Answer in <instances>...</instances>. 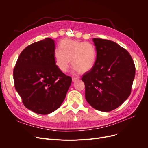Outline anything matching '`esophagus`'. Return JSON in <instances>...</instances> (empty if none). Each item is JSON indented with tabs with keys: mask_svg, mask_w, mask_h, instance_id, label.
I'll return each mask as SVG.
<instances>
[{
	"mask_svg": "<svg viewBox=\"0 0 148 148\" xmlns=\"http://www.w3.org/2000/svg\"><path fill=\"white\" fill-rule=\"evenodd\" d=\"M79 80V77H72V80L73 82H75V81H77Z\"/></svg>",
	"mask_w": 148,
	"mask_h": 148,
	"instance_id": "1",
	"label": "esophagus"
}]
</instances>
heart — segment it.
I'll return each mask as SVG.
<instances>
[{"label": "heart", "mask_w": 148, "mask_h": 148, "mask_svg": "<svg viewBox=\"0 0 148 148\" xmlns=\"http://www.w3.org/2000/svg\"><path fill=\"white\" fill-rule=\"evenodd\" d=\"M54 63L60 71L66 73L70 59L75 71L85 73L94 66L97 58L96 47L92 43L71 40H62L53 53Z\"/></svg>", "instance_id": "b5f03b06"}]
</instances>
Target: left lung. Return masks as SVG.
Segmentation results:
<instances>
[{
	"label": "left lung",
	"instance_id": "1",
	"mask_svg": "<svg viewBox=\"0 0 148 148\" xmlns=\"http://www.w3.org/2000/svg\"><path fill=\"white\" fill-rule=\"evenodd\" d=\"M97 48L96 63L85 73V98L95 109L110 112L129 97L134 79L136 67L127 50L112 41L94 38Z\"/></svg>",
	"mask_w": 148,
	"mask_h": 148
}]
</instances>
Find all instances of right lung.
Instances as JSON below:
<instances>
[{
	"instance_id": "1",
	"label": "right lung",
	"mask_w": 148,
	"mask_h": 148,
	"mask_svg": "<svg viewBox=\"0 0 148 148\" xmlns=\"http://www.w3.org/2000/svg\"><path fill=\"white\" fill-rule=\"evenodd\" d=\"M54 41L47 38L28 45L20 53L14 69V86L24 106L36 113L57 110L71 84L54 63Z\"/></svg>"
}]
</instances>
